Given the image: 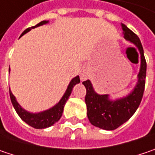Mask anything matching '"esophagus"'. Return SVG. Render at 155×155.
Instances as JSON below:
<instances>
[{"label":"esophagus","mask_w":155,"mask_h":155,"mask_svg":"<svg viewBox=\"0 0 155 155\" xmlns=\"http://www.w3.org/2000/svg\"><path fill=\"white\" fill-rule=\"evenodd\" d=\"M87 75H88V74L87 73L86 71H83V72L81 74V79L82 81H84V80H86L87 78Z\"/></svg>","instance_id":"34e87169"}]
</instances>
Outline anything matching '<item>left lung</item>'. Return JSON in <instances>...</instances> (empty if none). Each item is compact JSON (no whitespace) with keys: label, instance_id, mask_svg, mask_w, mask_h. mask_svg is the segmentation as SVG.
Returning a JSON list of instances; mask_svg holds the SVG:
<instances>
[{"label":"left lung","instance_id":"1","mask_svg":"<svg viewBox=\"0 0 155 155\" xmlns=\"http://www.w3.org/2000/svg\"><path fill=\"white\" fill-rule=\"evenodd\" d=\"M124 37L125 39L133 43L140 50L141 57L140 71L139 73V81L133 91L128 96L117 100L110 101L108 95H98L93 89L90 81L87 80L82 82L86 87V102L87 110V117L90 123L96 127L104 130H115L128 119L131 118L138 107L140 104L147 75V62L144 56V50L139 37L122 24Z\"/></svg>","mask_w":155,"mask_h":155}]
</instances>
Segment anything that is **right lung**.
I'll list each match as a JSON object with an SVG mask.
<instances>
[{"label": "right lung", "mask_w": 155, "mask_h": 155, "mask_svg": "<svg viewBox=\"0 0 155 155\" xmlns=\"http://www.w3.org/2000/svg\"><path fill=\"white\" fill-rule=\"evenodd\" d=\"M47 23H48V21H42L39 23H38L37 25L26 29L22 33L21 36H23L25 33L30 31L31 29H34L36 27H38L40 25H43V24ZM79 82H80V77L79 76H76V77L74 78L70 81L65 95L62 96L61 100L59 101V103L55 105L54 107L51 108L50 110L43 111V112H40V113L33 114L24 110L23 108H21V106L18 104V103L16 102V100L15 98L14 95L11 93L10 90H9V96H10V99H11L12 104L14 106L15 111L17 112V114L19 115V117L23 119L25 123L28 124L29 125H31L33 128H36V129H44V128L49 127L51 125H52L53 124H55L56 122L59 121V118L62 116V113H63L64 106H65L68 99V97L71 95V93H72L73 87H74V86L75 84H77Z\"/></svg>", "instance_id": "right-lung-1"}]
</instances>
